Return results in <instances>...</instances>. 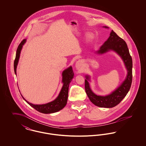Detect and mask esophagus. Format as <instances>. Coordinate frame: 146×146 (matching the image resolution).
<instances>
[{"mask_svg": "<svg viewBox=\"0 0 146 146\" xmlns=\"http://www.w3.org/2000/svg\"><path fill=\"white\" fill-rule=\"evenodd\" d=\"M82 66H83V61H82L79 60L76 62V67L78 70H81L82 68Z\"/></svg>", "mask_w": 146, "mask_h": 146, "instance_id": "34e87169", "label": "esophagus"}]
</instances>
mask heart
I'll return each instance as SVG.
<instances>
[{"instance_id": "1", "label": "heart", "mask_w": 146, "mask_h": 146, "mask_svg": "<svg viewBox=\"0 0 146 146\" xmlns=\"http://www.w3.org/2000/svg\"><path fill=\"white\" fill-rule=\"evenodd\" d=\"M88 37H89V39L90 40H91V39H92V35H88Z\"/></svg>"}]
</instances>
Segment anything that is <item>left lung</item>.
Returning a JSON list of instances; mask_svg holds the SVG:
<instances>
[{
    "instance_id": "left-lung-1",
    "label": "left lung",
    "mask_w": 146,
    "mask_h": 146,
    "mask_svg": "<svg viewBox=\"0 0 146 146\" xmlns=\"http://www.w3.org/2000/svg\"><path fill=\"white\" fill-rule=\"evenodd\" d=\"M105 27L107 28V27ZM110 50L117 52L122 58L127 70V75L124 82L117 89L113 92L111 94L106 96H97L91 91L88 82V80L89 79V76H86V79L85 80L86 93L91 102L100 107L112 108L116 106L126 96L132 83V57L130 54L126 42L113 30L108 39L104 42V45L97 52L98 54H104Z\"/></svg>"
}]
</instances>
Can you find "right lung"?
<instances>
[{
    "mask_svg": "<svg viewBox=\"0 0 146 146\" xmlns=\"http://www.w3.org/2000/svg\"><path fill=\"white\" fill-rule=\"evenodd\" d=\"M26 41V39H23L21 43L19 45L17 49L16 50V57L14 61V71L16 74V68L18 64L19 60L20 58V55L21 52V49L23 45ZM74 73L72 67H70L67 69L64 70L62 73L63 80V83L62 88L60 91V93L58 96L55 100L51 102L44 104H33L29 103L26 101L23 96V98L27 102V103L29 104L31 107L34 108L37 111H39L44 114H49L52 113L59 111L63 109L64 106L67 104L68 94V88L69 85L73 78Z\"/></svg>",
    "mask_w": 146,
    "mask_h": 146,
    "instance_id": "obj_1",
    "label": "right lung"
}]
</instances>
